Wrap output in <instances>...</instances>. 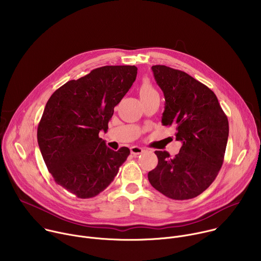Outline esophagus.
Instances as JSON below:
<instances>
[{"label": "esophagus", "mask_w": 261, "mask_h": 261, "mask_svg": "<svg viewBox=\"0 0 261 261\" xmlns=\"http://www.w3.org/2000/svg\"><path fill=\"white\" fill-rule=\"evenodd\" d=\"M130 150H131V154H133L134 156H137V155L142 154V153L144 152V150H143L142 147L137 146V145H133V146H131V147H130Z\"/></svg>", "instance_id": "obj_1"}]
</instances>
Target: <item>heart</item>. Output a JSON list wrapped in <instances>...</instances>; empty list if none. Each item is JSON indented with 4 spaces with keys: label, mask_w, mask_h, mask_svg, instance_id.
I'll return each mask as SVG.
<instances>
[{
    "label": "heart",
    "mask_w": 261,
    "mask_h": 261,
    "mask_svg": "<svg viewBox=\"0 0 261 261\" xmlns=\"http://www.w3.org/2000/svg\"><path fill=\"white\" fill-rule=\"evenodd\" d=\"M152 93H156V90L154 89V87L151 85L150 82H148L147 80H144L141 83L140 87H139V95H140V97L150 95Z\"/></svg>",
    "instance_id": "obj_1"
}]
</instances>
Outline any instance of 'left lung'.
<instances>
[{
    "label": "left lung",
    "instance_id": "8db88e82",
    "mask_svg": "<svg viewBox=\"0 0 261 261\" xmlns=\"http://www.w3.org/2000/svg\"><path fill=\"white\" fill-rule=\"evenodd\" d=\"M152 70L165 97L162 125L174 126L181 147L173 158L156 151L158 165L147 177L171 199L194 198L210 187L223 164L228 120L214 92L189 74L164 65Z\"/></svg>",
    "mask_w": 261,
    "mask_h": 261
}]
</instances>
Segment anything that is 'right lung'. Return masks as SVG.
I'll list each match as a JSON object with an SVG mask.
<instances>
[{"instance_id":"1","label":"right lung","mask_w":261,"mask_h":261,"mask_svg":"<svg viewBox=\"0 0 261 261\" xmlns=\"http://www.w3.org/2000/svg\"><path fill=\"white\" fill-rule=\"evenodd\" d=\"M137 75L135 66H104L70 81L48 99L37 130L39 148L55 181L79 198L105 190L130 150L118 152L99 137L114 108Z\"/></svg>"}]
</instances>
